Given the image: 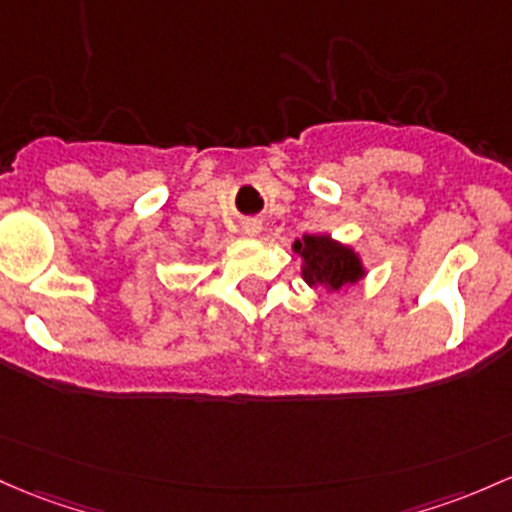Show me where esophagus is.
<instances>
[{"label": "esophagus", "mask_w": 512, "mask_h": 512, "mask_svg": "<svg viewBox=\"0 0 512 512\" xmlns=\"http://www.w3.org/2000/svg\"><path fill=\"white\" fill-rule=\"evenodd\" d=\"M260 230H262V223L257 221V218H247V221L243 223V233L250 235V238L260 235Z\"/></svg>", "instance_id": "1"}]
</instances>
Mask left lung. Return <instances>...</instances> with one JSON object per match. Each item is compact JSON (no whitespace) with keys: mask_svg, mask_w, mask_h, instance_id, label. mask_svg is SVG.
I'll return each instance as SVG.
<instances>
[{"mask_svg":"<svg viewBox=\"0 0 512 512\" xmlns=\"http://www.w3.org/2000/svg\"><path fill=\"white\" fill-rule=\"evenodd\" d=\"M294 252L303 257L301 277L308 286H325L340 291L364 277V265L352 247L335 243L330 235H303L294 243Z\"/></svg>","mask_w":512,"mask_h":512,"instance_id":"8db88e82","label":"left lung"}]
</instances>
